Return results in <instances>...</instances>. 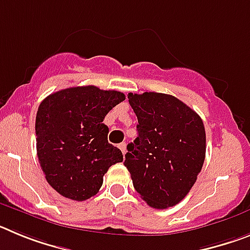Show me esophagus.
<instances>
[{
	"label": "esophagus",
	"instance_id": "esophagus-1",
	"mask_svg": "<svg viewBox=\"0 0 250 250\" xmlns=\"http://www.w3.org/2000/svg\"><path fill=\"white\" fill-rule=\"evenodd\" d=\"M119 149L121 150L123 155H125V152H126V144H125V143H121V144H119Z\"/></svg>",
	"mask_w": 250,
	"mask_h": 250
}]
</instances>
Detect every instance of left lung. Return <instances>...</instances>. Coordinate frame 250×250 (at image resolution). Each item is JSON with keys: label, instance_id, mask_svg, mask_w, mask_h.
I'll return each instance as SVG.
<instances>
[{"label": "left lung", "instance_id": "obj_1", "mask_svg": "<svg viewBox=\"0 0 250 250\" xmlns=\"http://www.w3.org/2000/svg\"><path fill=\"white\" fill-rule=\"evenodd\" d=\"M138 118V138L127 145L124 165L139 195L155 209L184 199L205 159V129L194 110L160 92L127 95Z\"/></svg>", "mask_w": 250, "mask_h": 250}]
</instances>
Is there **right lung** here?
Masks as SVG:
<instances>
[{
    "label": "right lung",
    "instance_id": "1",
    "mask_svg": "<svg viewBox=\"0 0 250 250\" xmlns=\"http://www.w3.org/2000/svg\"><path fill=\"white\" fill-rule=\"evenodd\" d=\"M125 100L115 90L76 86L48 95L36 114V149L48 184L68 199L83 202L98 194L104 175L123 161L107 141V112Z\"/></svg>",
    "mask_w": 250,
    "mask_h": 250
}]
</instances>
